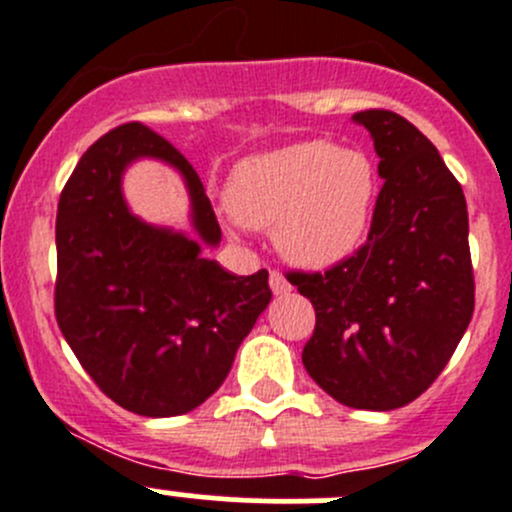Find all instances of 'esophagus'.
Wrapping results in <instances>:
<instances>
[{
	"mask_svg": "<svg viewBox=\"0 0 512 512\" xmlns=\"http://www.w3.org/2000/svg\"><path fill=\"white\" fill-rule=\"evenodd\" d=\"M270 287H272V292H275V294H287L289 289H292V285H289V282L285 280V275H282V272H277V270L270 272Z\"/></svg>",
	"mask_w": 512,
	"mask_h": 512,
	"instance_id": "esophagus-1",
	"label": "esophagus"
}]
</instances>
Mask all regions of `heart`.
Listing matches in <instances>:
<instances>
[{"instance_id": "1", "label": "heart", "mask_w": 512, "mask_h": 512, "mask_svg": "<svg viewBox=\"0 0 512 512\" xmlns=\"http://www.w3.org/2000/svg\"><path fill=\"white\" fill-rule=\"evenodd\" d=\"M376 195L371 158L329 141H299L242 160L227 185L230 213L242 225H275L277 250L304 267L352 255L369 230Z\"/></svg>"}]
</instances>
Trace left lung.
Here are the masks:
<instances>
[{
    "label": "left lung",
    "instance_id": "8db88e82",
    "mask_svg": "<svg viewBox=\"0 0 512 512\" xmlns=\"http://www.w3.org/2000/svg\"><path fill=\"white\" fill-rule=\"evenodd\" d=\"M374 138L384 185L359 250L324 272L289 270L317 324L307 374L339 404L391 411L448 364L476 307L466 195L436 146L386 108L354 113Z\"/></svg>",
    "mask_w": 512,
    "mask_h": 512
}]
</instances>
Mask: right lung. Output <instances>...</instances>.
<instances>
[{
    "instance_id": "obj_1",
    "label": "right lung",
    "mask_w": 512,
    "mask_h": 512,
    "mask_svg": "<svg viewBox=\"0 0 512 512\" xmlns=\"http://www.w3.org/2000/svg\"><path fill=\"white\" fill-rule=\"evenodd\" d=\"M175 165L203 242L220 225L188 158L143 123L101 136L66 180L56 210L54 312L86 374L138 416H180L213 396L270 304L267 270L225 272L180 232L128 213L121 173L133 158Z\"/></svg>"
}]
</instances>
